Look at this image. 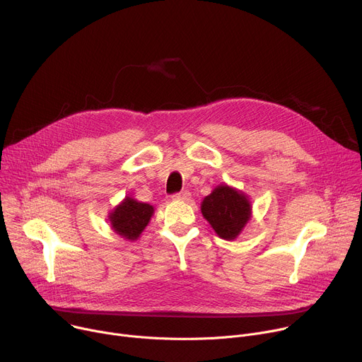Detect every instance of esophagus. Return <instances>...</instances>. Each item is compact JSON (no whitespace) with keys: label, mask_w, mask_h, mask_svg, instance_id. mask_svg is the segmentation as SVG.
Returning <instances> with one entry per match:
<instances>
[{"label":"esophagus","mask_w":362,"mask_h":362,"mask_svg":"<svg viewBox=\"0 0 362 362\" xmlns=\"http://www.w3.org/2000/svg\"><path fill=\"white\" fill-rule=\"evenodd\" d=\"M190 197V193L187 190L185 192H180V193H176L173 194V200H187Z\"/></svg>","instance_id":"34e87169"}]
</instances>
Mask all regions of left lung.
Here are the masks:
<instances>
[{"mask_svg": "<svg viewBox=\"0 0 362 362\" xmlns=\"http://www.w3.org/2000/svg\"><path fill=\"white\" fill-rule=\"evenodd\" d=\"M200 211L219 238L235 240L252 218V203L246 193L223 183L202 200Z\"/></svg>", "mask_w": 362, "mask_h": 362, "instance_id": "left-lung-1", "label": "left lung"}]
</instances>
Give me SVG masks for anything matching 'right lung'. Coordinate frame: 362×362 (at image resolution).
I'll return each instance as SVG.
<instances>
[{
  "mask_svg": "<svg viewBox=\"0 0 362 362\" xmlns=\"http://www.w3.org/2000/svg\"><path fill=\"white\" fill-rule=\"evenodd\" d=\"M154 208L148 203L139 202L132 196H126L109 214L110 228L126 240H137L148 225Z\"/></svg>",
  "mask_w": 362,
  "mask_h": 362,
  "instance_id": "1",
  "label": "right lung"
}]
</instances>
